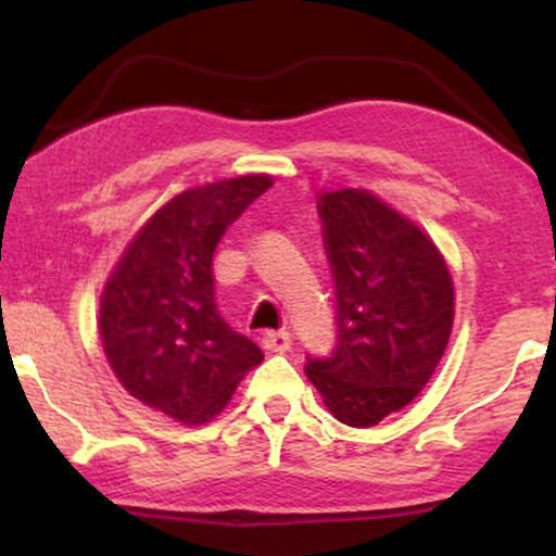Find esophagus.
<instances>
[{"instance_id": "obj_1", "label": "esophagus", "mask_w": 556, "mask_h": 556, "mask_svg": "<svg viewBox=\"0 0 556 556\" xmlns=\"http://www.w3.org/2000/svg\"><path fill=\"white\" fill-rule=\"evenodd\" d=\"M263 346L269 353H287L291 349V334L279 329V332H267L263 339Z\"/></svg>"}]
</instances>
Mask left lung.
Listing matches in <instances>:
<instances>
[{
	"label": "left lung",
	"instance_id": "8db88e82",
	"mask_svg": "<svg viewBox=\"0 0 556 556\" xmlns=\"http://www.w3.org/2000/svg\"><path fill=\"white\" fill-rule=\"evenodd\" d=\"M337 299V344L305 375L332 416L372 428L430 382L454 325V285L437 245L363 188L320 193Z\"/></svg>",
	"mask_w": 556,
	"mask_h": 556
}]
</instances>
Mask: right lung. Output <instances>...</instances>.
<instances>
[{
	"instance_id": "add662e5",
	"label": "right lung",
	"mask_w": 556,
	"mask_h": 556,
	"mask_svg": "<svg viewBox=\"0 0 556 556\" xmlns=\"http://www.w3.org/2000/svg\"><path fill=\"white\" fill-rule=\"evenodd\" d=\"M267 174L217 181L172 198L128 243L100 301V334L116 380L146 406L203 425L263 363L251 339L224 323L212 255Z\"/></svg>"
}]
</instances>
